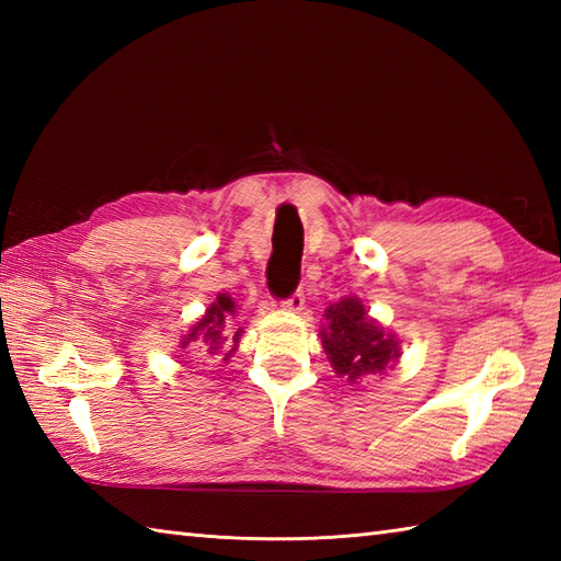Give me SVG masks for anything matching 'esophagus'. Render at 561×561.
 Wrapping results in <instances>:
<instances>
[{"label": "esophagus", "mask_w": 561, "mask_h": 561, "mask_svg": "<svg viewBox=\"0 0 561 561\" xmlns=\"http://www.w3.org/2000/svg\"><path fill=\"white\" fill-rule=\"evenodd\" d=\"M284 308H287V311H291V313H301L306 308V296L301 291H296L294 296H289L287 301H284Z\"/></svg>", "instance_id": "obj_1"}]
</instances>
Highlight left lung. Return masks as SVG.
Here are the masks:
<instances>
[{
	"label": "left lung",
	"instance_id": "8db88e82",
	"mask_svg": "<svg viewBox=\"0 0 561 561\" xmlns=\"http://www.w3.org/2000/svg\"><path fill=\"white\" fill-rule=\"evenodd\" d=\"M325 323L320 325V342L328 362L347 383H359L362 378L383 374L402 356L396 332L386 330L376 318L368 316L366 306L356 296L330 304L325 308Z\"/></svg>",
	"mask_w": 561,
	"mask_h": 561
}]
</instances>
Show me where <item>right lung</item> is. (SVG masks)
<instances>
[{
  "instance_id": "obj_1",
  "label": "right lung",
  "mask_w": 561,
  "mask_h": 561,
  "mask_svg": "<svg viewBox=\"0 0 561 561\" xmlns=\"http://www.w3.org/2000/svg\"><path fill=\"white\" fill-rule=\"evenodd\" d=\"M238 313L236 301L229 294H217L207 311L202 318H197L185 335L181 337V350L193 344V352H199L202 356L221 354L224 362H229L238 350V340L243 335V328H231L229 320Z\"/></svg>"
}]
</instances>
